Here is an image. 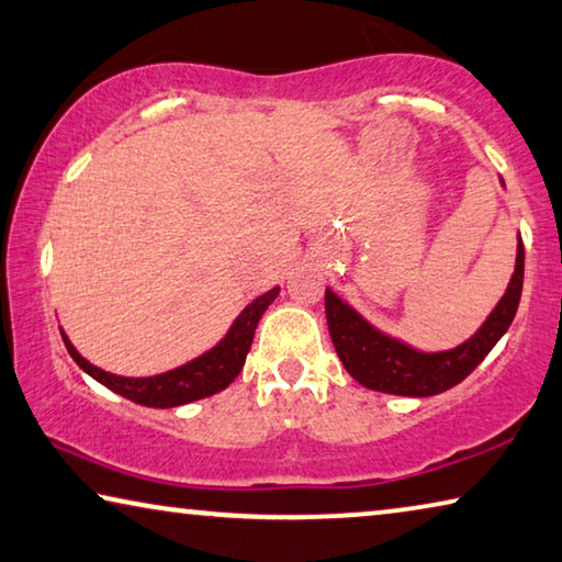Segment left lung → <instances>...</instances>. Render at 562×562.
<instances>
[{
	"label": "left lung",
	"instance_id": "left-lung-1",
	"mask_svg": "<svg viewBox=\"0 0 562 562\" xmlns=\"http://www.w3.org/2000/svg\"><path fill=\"white\" fill-rule=\"evenodd\" d=\"M499 183L505 188L503 178ZM522 273L525 248L520 233H517L515 271L503 299L490 311L477 331L457 347L442 351L417 349L400 336L382 331L367 316H361L349 301H344L339 293L326 286L324 306L334 349L339 353L344 369L367 390L396 396L442 394L460 384L464 376H470L510 329L522 296Z\"/></svg>",
	"mask_w": 562,
	"mask_h": 562
}]
</instances>
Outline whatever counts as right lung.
<instances>
[{
    "instance_id": "add662e5",
    "label": "right lung",
    "mask_w": 562,
    "mask_h": 562,
    "mask_svg": "<svg viewBox=\"0 0 562 562\" xmlns=\"http://www.w3.org/2000/svg\"><path fill=\"white\" fill-rule=\"evenodd\" d=\"M279 291L281 286H273L271 291L256 296L251 304L233 318V324L228 326V331L221 336V341H215L209 351L201 353V357L153 376H120L112 374V371L94 367L72 347L70 336L65 334V329H59V334H63L65 347L77 361V367H80L85 374H90L94 382L108 386L110 392L125 396V400H131L135 404H143V407H183V404H191L198 400H205V396H211L215 392H223L233 379L240 374V369L246 364V353L251 351L256 326L266 314V308H269L276 296H279Z\"/></svg>"
}]
</instances>
